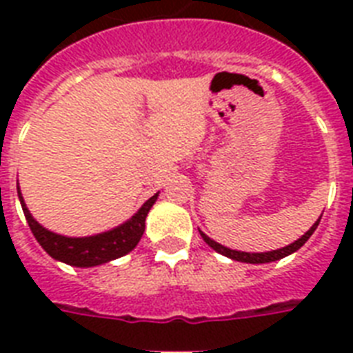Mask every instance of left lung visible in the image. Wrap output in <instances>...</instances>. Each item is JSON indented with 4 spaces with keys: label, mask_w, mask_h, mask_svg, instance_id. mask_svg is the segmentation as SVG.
<instances>
[{
    "label": "left lung",
    "mask_w": 353,
    "mask_h": 353,
    "mask_svg": "<svg viewBox=\"0 0 353 353\" xmlns=\"http://www.w3.org/2000/svg\"><path fill=\"white\" fill-rule=\"evenodd\" d=\"M321 218H323V214H321ZM321 218H319L315 223H313L312 227H310V231L304 232V234L299 238V240H295L293 243H290V245L282 247V249H276V251H268V252H245V251H234V249H229V247H223L221 243H218V241L210 240L209 236L205 234V232L199 231V234H201V238H203L207 243H209L212 249H214L216 252H220V254H223V256L227 258H232V260H236V262H245V263H269V262H276V260H280V258L288 256V254H291V252L299 251L304 243H306L307 240H310V236L315 232V229H317L319 221H321Z\"/></svg>",
    "instance_id": "1"
}]
</instances>
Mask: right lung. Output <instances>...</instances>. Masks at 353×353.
<instances>
[{
    "instance_id": "right-lung-1",
    "label": "right lung",
    "mask_w": 353,
    "mask_h": 353,
    "mask_svg": "<svg viewBox=\"0 0 353 353\" xmlns=\"http://www.w3.org/2000/svg\"><path fill=\"white\" fill-rule=\"evenodd\" d=\"M157 196H159V192L146 199L143 207L130 220L121 223L112 231L93 236H82V238H71V236H62L47 231L46 227L40 225L27 209L18 185V198L21 209H23L25 220L29 223L30 231L38 240V243L46 249L49 256H52L58 262L68 263V265H74V268H95V265L112 262L115 258H121L133 251L141 240V236H143L144 221H146L150 209L154 207Z\"/></svg>"
}]
</instances>
